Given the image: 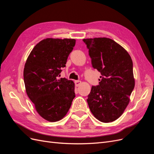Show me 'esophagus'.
<instances>
[{
  "instance_id": "1",
  "label": "esophagus",
  "mask_w": 154,
  "mask_h": 154,
  "mask_svg": "<svg viewBox=\"0 0 154 154\" xmlns=\"http://www.w3.org/2000/svg\"><path fill=\"white\" fill-rule=\"evenodd\" d=\"M80 84H81V81H80V80H76V81H75V85H76V87L80 86Z\"/></svg>"
}]
</instances>
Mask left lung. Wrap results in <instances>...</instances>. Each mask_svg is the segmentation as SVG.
<instances>
[{
	"label": "left lung",
	"mask_w": 154,
	"mask_h": 154,
	"mask_svg": "<svg viewBox=\"0 0 154 154\" xmlns=\"http://www.w3.org/2000/svg\"><path fill=\"white\" fill-rule=\"evenodd\" d=\"M92 67L101 72L99 85L92 86L87 103L92 114L103 123L122 115L134 88L133 63L122 46L110 38L83 39Z\"/></svg>",
	"instance_id": "1"
}]
</instances>
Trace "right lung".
I'll return each instance as SVG.
<instances>
[{
	"label": "right lung",
	"mask_w": 154,
	"mask_h": 154,
	"mask_svg": "<svg viewBox=\"0 0 154 154\" xmlns=\"http://www.w3.org/2000/svg\"><path fill=\"white\" fill-rule=\"evenodd\" d=\"M75 44V39H44L32 49L25 63L26 93L37 112L48 122L64 118L75 97L72 80H58Z\"/></svg>",
	"instance_id": "right-lung-1"
}]
</instances>
